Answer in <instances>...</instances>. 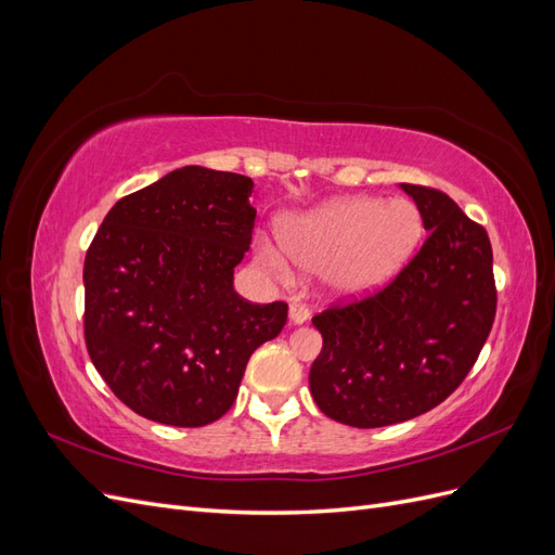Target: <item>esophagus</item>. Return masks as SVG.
Instances as JSON below:
<instances>
[{"instance_id": "34e87169", "label": "esophagus", "mask_w": 555, "mask_h": 555, "mask_svg": "<svg viewBox=\"0 0 555 555\" xmlns=\"http://www.w3.org/2000/svg\"><path fill=\"white\" fill-rule=\"evenodd\" d=\"M310 319V310L304 304H292L289 306V322L292 324H306Z\"/></svg>"}]
</instances>
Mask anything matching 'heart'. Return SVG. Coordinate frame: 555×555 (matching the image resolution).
Listing matches in <instances>:
<instances>
[{
	"mask_svg": "<svg viewBox=\"0 0 555 555\" xmlns=\"http://www.w3.org/2000/svg\"><path fill=\"white\" fill-rule=\"evenodd\" d=\"M422 231V215L408 198L343 196L282 220V247L259 238L255 251L259 266L278 280L294 278L292 258L304 271H322L331 296L357 300L382 292L400 275Z\"/></svg>",
	"mask_w": 555,
	"mask_h": 555,
	"instance_id": "heart-1",
	"label": "heart"
}]
</instances>
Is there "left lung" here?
<instances>
[{
	"label": "left lung",
	"instance_id": "8db88e82",
	"mask_svg": "<svg viewBox=\"0 0 555 555\" xmlns=\"http://www.w3.org/2000/svg\"><path fill=\"white\" fill-rule=\"evenodd\" d=\"M428 238L375 296L312 317L324 347L310 367L317 408L382 428L438 408L475 365L495 319L493 249L483 227L438 190L400 184Z\"/></svg>",
	"mask_w": 555,
	"mask_h": 555
}]
</instances>
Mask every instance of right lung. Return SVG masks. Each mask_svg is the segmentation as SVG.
Instances as JSON below:
<instances>
[{
	"label": "right lung",
	"instance_id": "obj_1",
	"mask_svg": "<svg viewBox=\"0 0 555 555\" xmlns=\"http://www.w3.org/2000/svg\"><path fill=\"white\" fill-rule=\"evenodd\" d=\"M247 176L182 166L108 210L86 255V345L96 373L150 422L224 416L287 304L233 292L257 210Z\"/></svg>",
	"mask_w": 555,
	"mask_h": 555
}]
</instances>
